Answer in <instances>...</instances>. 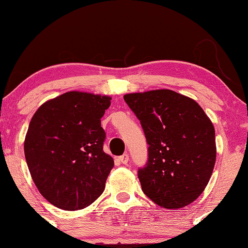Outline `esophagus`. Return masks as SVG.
Here are the masks:
<instances>
[{
	"mask_svg": "<svg viewBox=\"0 0 248 248\" xmlns=\"http://www.w3.org/2000/svg\"><path fill=\"white\" fill-rule=\"evenodd\" d=\"M118 160H120L123 165H126L127 162H128V160H130V158H128V155L127 154H125L123 155H121V157H118Z\"/></svg>",
	"mask_w": 248,
	"mask_h": 248,
	"instance_id": "esophagus-1",
	"label": "esophagus"
}]
</instances>
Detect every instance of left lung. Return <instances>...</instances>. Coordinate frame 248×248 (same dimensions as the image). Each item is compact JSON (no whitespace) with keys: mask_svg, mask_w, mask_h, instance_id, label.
Segmentation results:
<instances>
[{"mask_svg":"<svg viewBox=\"0 0 248 248\" xmlns=\"http://www.w3.org/2000/svg\"><path fill=\"white\" fill-rule=\"evenodd\" d=\"M143 128L148 161L138 171L142 191L155 204L179 209L201 195L216 164L212 122L191 98L160 89L124 96Z\"/></svg>","mask_w":248,"mask_h":248,"instance_id":"1","label":"left lung"}]
</instances>
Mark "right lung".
I'll list each match as a JSON object with an SVG mask.
<instances>
[{
    "label": "right lung",
    "mask_w": 248,
    "mask_h": 248,
    "mask_svg": "<svg viewBox=\"0 0 248 248\" xmlns=\"http://www.w3.org/2000/svg\"><path fill=\"white\" fill-rule=\"evenodd\" d=\"M110 97L70 91L46 101L30 121L25 155L32 181L57 208L74 211L101 195L114 160L100 118Z\"/></svg>",
    "instance_id": "1"
}]
</instances>
